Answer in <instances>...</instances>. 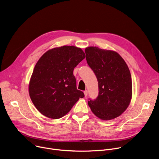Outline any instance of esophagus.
Segmentation results:
<instances>
[{
    "label": "esophagus",
    "mask_w": 159,
    "mask_h": 159,
    "mask_svg": "<svg viewBox=\"0 0 159 159\" xmlns=\"http://www.w3.org/2000/svg\"><path fill=\"white\" fill-rule=\"evenodd\" d=\"M84 95H85V96L86 97L87 96V93H88V91L87 90H84Z\"/></svg>",
    "instance_id": "esophagus-1"
}]
</instances>
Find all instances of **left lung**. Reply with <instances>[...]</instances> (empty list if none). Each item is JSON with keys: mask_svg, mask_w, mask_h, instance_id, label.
<instances>
[{"mask_svg": "<svg viewBox=\"0 0 159 159\" xmlns=\"http://www.w3.org/2000/svg\"><path fill=\"white\" fill-rule=\"evenodd\" d=\"M88 65L98 82L99 94L88 104L94 114L103 120L120 116L129 104L132 82L128 67L116 52L90 47L85 48Z\"/></svg>", "mask_w": 159, "mask_h": 159, "instance_id": "1", "label": "left lung"}]
</instances>
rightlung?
I'll list each match as a JSON object with an SVG mask.
<instances>
[{"mask_svg":"<svg viewBox=\"0 0 159 159\" xmlns=\"http://www.w3.org/2000/svg\"><path fill=\"white\" fill-rule=\"evenodd\" d=\"M84 52L73 46H63L45 53L36 63L30 80L31 99L41 113L58 119L69 112L84 94L78 90L74 68L85 58Z\"/></svg>","mask_w":159,"mask_h":159,"instance_id":"1","label":"right lung"}]
</instances>
